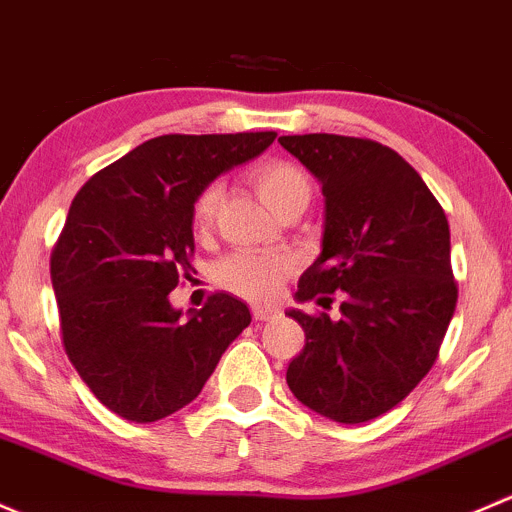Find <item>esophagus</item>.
Instances as JSON below:
<instances>
[{"instance_id":"obj_1","label":"esophagus","mask_w":512,"mask_h":512,"mask_svg":"<svg viewBox=\"0 0 512 512\" xmlns=\"http://www.w3.org/2000/svg\"><path fill=\"white\" fill-rule=\"evenodd\" d=\"M278 313H281V310H278L276 305H261V303L251 305V315H254V320H271L276 318Z\"/></svg>"}]
</instances>
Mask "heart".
<instances>
[{
  "instance_id": "b5f03b06",
  "label": "heart",
  "mask_w": 512,
  "mask_h": 512,
  "mask_svg": "<svg viewBox=\"0 0 512 512\" xmlns=\"http://www.w3.org/2000/svg\"><path fill=\"white\" fill-rule=\"evenodd\" d=\"M249 182L258 197L276 214L295 204H308L310 179L288 160H261L249 170ZM221 202V184H209L199 192L192 209V226L197 234L212 229ZM293 271V258L283 251H236L217 266V281L226 291L249 300L271 298Z\"/></svg>"
}]
</instances>
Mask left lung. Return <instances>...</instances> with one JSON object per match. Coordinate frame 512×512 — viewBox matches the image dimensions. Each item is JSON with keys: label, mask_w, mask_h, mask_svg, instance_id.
I'll return each instance as SVG.
<instances>
[{"label": "left lung", "mask_w": 512, "mask_h": 512, "mask_svg": "<svg viewBox=\"0 0 512 512\" xmlns=\"http://www.w3.org/2000/svg\"><path fill=\"white\" fill-rule=\"evenodd\" d=\"M323 184V251L300 276L298 300L340 315L288 310L305 347L286 382L313 412L362 424L397 407L439 357L458 286L444 209L419 172L367 138L283 135Z\"/></svg>", "instance_id": "left-lung-1"}]
</instances>
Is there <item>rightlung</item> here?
I'll use <instances>...</instances> for the list:
<instances>
[{"instance_id": "right-lung-1", "label": "right lung", "mask_w": 512, "mask_h": 512, "mask_svg": "<svg viewBox=\"0 0 512 512\" xmlns=\"http://www.w3.org/2000/svg\"><path fill=\"white\" fill-rule=\"evenodd\" d=\"M273 140L160 135L93 175L71 202L51 283L68 360L110 412L138 424L179 412L249 328V308L234 295H212L182 318L170 293L192 271L199 192Z\"/></svg>"}]
</instances>
